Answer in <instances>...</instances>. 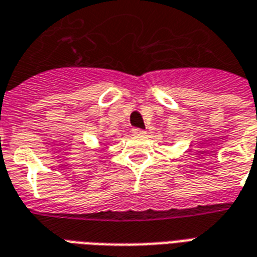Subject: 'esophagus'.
Here are the masks:
<instances>
[{"label": "esophagus", "mask_w": 257, "mask_h": 257, "mask_svg": "<svg viewBox=\"0 0 257 257\" xmlns=\"http://www.w3.org/2000/svg\"><path fill=\"white\" fill-rule=\"evenodd\" d=\"M132 134L134 135H145L146 132L143 129H139V128H134L132 129Z\"/></svg>", "instance_id": "esophagus-1"}]
</instances>
